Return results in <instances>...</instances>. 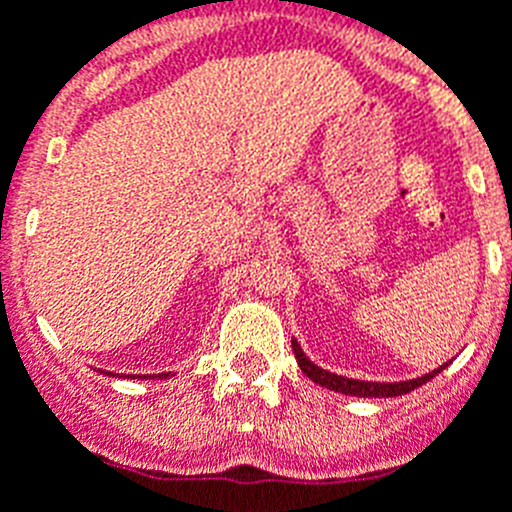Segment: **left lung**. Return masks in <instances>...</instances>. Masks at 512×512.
Listing matches in <instances>:
<instances>
[{
  "instance_id": "left-lung-1",
  "label": "left lung",
  "mask_w": 512,
  "mask_h": 512,
  "mask_svg": "<svg viewBox=\"0 0 512 512\" xmlns=\"http://www.w3.org/2000/svg\"><path fill=\"white\" fill-rule=\"evenodd\" d=\"M292 348H295V359L300 364V369L305 372V377H310L312 382L325 387V390H333V392H341V395H351V397H400V395H408V392L418 390L423 387L425 382H431L436 374H441L446 369V364L433 369V372L423 374L418 379H408V382H361V379H348L341 377V374H333V372H325L320 369L318 364H312L310 359L305 356V351L300 348V343L292 341Z\"/></svg>"
}]
</instances>
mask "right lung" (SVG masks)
<instances>
[{
  "mask_svg": "<svg viewBox=\"0 0 512 512\" xmlns=\"http://www.w3.org/2000/svg\"><path fill=\"white\" fill-rule=\"evenodd\" d=\"M133 377H135V374H133ZM143 377H148V374H143ZM158 377L164 379V377H169V374H158ZM151 379H153V377H151Z\"/></svg>",
  "mask_w": 512,
  "mask_h": 512,
  "instance_id": "add662e5",
  "label": "right lung"
}]
</instances>
